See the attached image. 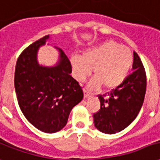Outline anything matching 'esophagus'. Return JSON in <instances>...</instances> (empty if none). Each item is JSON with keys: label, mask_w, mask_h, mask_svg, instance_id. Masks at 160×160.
Returning <instances> with one entry per match:
<instances>
[{"label": "esophagus", "mask_w": 160, "mask_h": 160, "mask_svg": "<svg viewBox=\"0 0 160 160\" xmlns=\"http://www.w3.org/2000/svg\"><path fill=\"white\" fill-rule=\"evenodd\" d=\"M90 96H91V92L87 89H84V98H87Z\"/></svg>", "instance_id": "1"}]
</instances>
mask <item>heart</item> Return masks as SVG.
<instances>
[{
    "label": "heart",
    "mask_w": 160,
    "mask_h": 160,
    "mask_svg": "<svg viewBox=\"0 0 160 160\" xmlns=\"http://www.w3.org/2000/svg\"><path fill=\"white\" fill-rule=\"evenodd\" d=\"M133 63V56L129 48L115 41H108L85 51L82 56H72L70 64L73 75L83 82L92 74H95L90 86L97 88L102 85L106 89H113L125 80Z\"/></svg>",
    "instance_id": "b5f03b06"
}]
</instances>
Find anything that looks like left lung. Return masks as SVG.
Listing matches in <instances>:
<instances>
[{"instance_id": "obj_1", "label": "left lung", "mask_w": 160, "mask_h": 160, "mask_svg": "<svg viewBox=\"0 0 160 160\" xmlns=\"http://www.w3.org/2000/svg\"><path fill=\"white\" fill-rule=\"evenodd\" d=\"M133 72L115 89L98 95L101 108L93 114L96 128L114 134L126 128L137 116L146 93L147 76L142 60L134 52Z\"/></svg>"}]
</instances>
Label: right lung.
I'll return each mask as SVG.
<instances>
[{
    "mask_svg": "<svg viewBox=\"0 0 160 160\" xmlns=\"http://www.w3.org/2000/svg\"><path fill=\"white\" fill-rule=\"evenodd\" d=\"M49 35L25 48L16 63L14 86L20 109L30 124L46 133L64 127L72 108L83 99L82 87L71 76L70 61L62 49L55 67L38 64L39 47Z\"/></svg>",
    "mask_w": 160,
    "mask_h": 160,
    "instance_id": "add662e5",
    "label": "right lung"
}]
</instances>
